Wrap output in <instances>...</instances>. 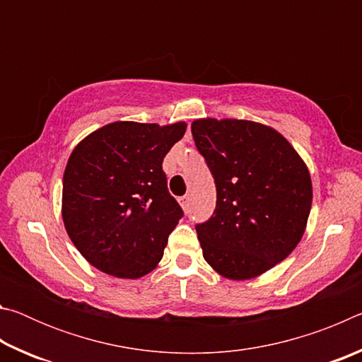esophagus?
<instances>
[{
	"instance_id": "obj_1",
	"label": "esophagus",
	"mask_w": 362,
	"mask_h": 362,
	"mask_svg": "<svg viewBox=\"0 0 362 362\" xmlns=\"http://www.w3.org/2000/svg\"><path fill=\"white\" fill-rule=\"evenodd\" d=\"M189 199H192V196H189V194H185V196H182V198H180V204H182V207H183V209H185V211H188Z\"/></svg>"
}]
</instances>
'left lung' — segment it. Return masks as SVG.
<instances>
[{
    "instance_id": "8db88e82",
    "label": "left lung",
    "mask_w": 362,
    "mask_h": 362,
    "mask_svg": "<svg viewBox=\"0 0 362 362\" xmlns=\"http://www.w3.org/2000/svg\"><path fill=\"white\" fill-rule=\"evenodd\" d=\"M192 134L217 187L214 216L196 225L204 260L226 279L260 276L302 240L310 170L289 140L262 122L199 118Z\"/></svg>"
}]
</instances>
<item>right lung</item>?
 <instances>
[{
    "label": "right lung",
    "instance_id": "right-lung-1",
    "mask_svg": "<svg viewBox=\"0 0 362 362\" xmlns=\"http://www.w3.org/2000/svg\"><path fill=\"white\" fill-rule=\"evenodd\" d=\"M185 131V121H115L73 148L64 173L62 218L90 265L139 279L161 262L183 216L168 192L163 159Z\"/></svg>",
    "mask_w": 362,
    "mask_h": 362
}]
</instances>
